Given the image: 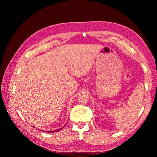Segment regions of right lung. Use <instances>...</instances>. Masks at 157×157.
Returning <instances> with one entry per match:
<instances>
[{"mask_svg":"<svg viewBox=\"0 0 157 157\" xmlns=\"http://www.w3.org/2000/svg\"><path fill=\"white\" fill-rule=\"evenodd\" d=\"M66 124H65L62 128H59V129H57V130H52V131H47V132H48V133H53V132H58V131H59V130H61V129H63V128L65 126ZM41 131L42 132H44V130H41ZM46 132V131H45Z\"/></svg>","mask_w":157,"mask_h":157,"instance_id":"right-lung-1","label":"right lung"}]
</instances>
